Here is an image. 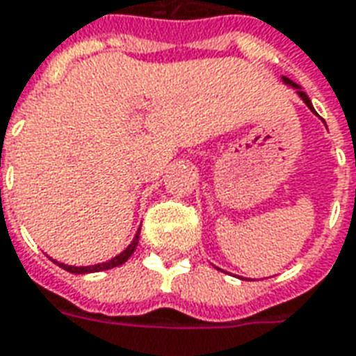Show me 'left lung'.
<instances>
[{
  "mask_svg": "<svg viewBox=\"0 0 356 356\" xmlns=\"http://www.w3.org/2000/svg\"><path fill=\"white\" fill-rule=\"evenodd\" d=\"M281 81H283V83H285L286 86H291V88H294V90H296V94H298V96H300V99H302V102H304V104L307 105V107H309V111L315 113V115H317V111L313 109L312 99H309V96H307V94H305V92L302 90V86H300V84L292 83V81H291V79H289V77H281ZM239 279H243V277H239Z\"/></svg>",
  "mask_w": 356,
  "mask_h": 356,
  "instance_id": "1",
  "label": "left lung"
}]
</instances>
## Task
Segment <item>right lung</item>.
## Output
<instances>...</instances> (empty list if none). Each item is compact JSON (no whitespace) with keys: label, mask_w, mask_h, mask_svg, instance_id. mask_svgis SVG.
<instances>
[{"label":"right lung","mask_w":356,"mask_h":356,"mask_svg":"<svg viewBox=\"0 0 356 356\" xmlns=\"http://www.w3.org/2000/svg\"><path fill=\"white\" fill-rule=\"evenodd\" d=\"M141 230V228H139ZM139 230L138 234L134 236V239H131V243L126 247L124 251L120 252V254H117L115 259L107 260V262H102V264H94V266H70V264H64V262H58V260H54L60 268H64L65 272L70 273H94V272H104V270H111V268H117V266L124 264L126 260L130 259L131 254H134V251H136V247H138V241H139Z\"/></svg>","instance_id":"right-lung-1"}]
</instances>
